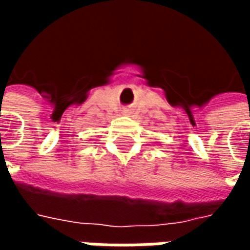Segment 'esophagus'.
<instances>
[{"label": "esophagus", "mask_w": 250, "mask_h": 250, "mask_svg": "<svg viewBox=\"0 0 250 250\" xmlns=\"http://www.w3.org/2000/svg\"><path fill=\"white\" fill-rule=\"evenodd\" d=\"M123 114H125V115H128V114H131V112H130V109H125V111H123Z\"/></svg>", "instance_id": "1"}]
</instances>
